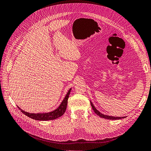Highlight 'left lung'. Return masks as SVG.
Wrapping results in <instances>:
<instances>
[{"label":"left lung","mask_w":151,"mask_h":151,"mask_svg":"<svg viewBox=\"0 0 151 151\" xmlns=\"http://www.w3.org/2000/svg\"><path fill=\"white\" fill-rule=\"evenodd\" d=\"M90 104H91V106L92 107V109L93 110L94 112L99 115V116H100L101 118H105V119H122V118H124L126 116L124 117H115V116H108V115H106V114H102L101 113H100L99 111H98L96 109V108L94 106V105H93V104L92 103L91 101H90Z\"/></svg>","instance_id":"obj_1"}]
</instances>
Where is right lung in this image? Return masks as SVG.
<instances>
[{
  "label": "right lung",
  "mask_w": 151,
  "mask_h": 151,
  "mask_svg": "<svg viewBox=\"0 0 151 151\" xmlns=\"http://www.w3.org/2000/svg\"><path fill=\"white\" fill-rule=\"evenodd\" d=\"M71 88L69 90L68 93L66 94L65 98L61 102V105H60L58 108L52 111L49 113H29L27 111L22 110L20 108H19V109L23 113L25 114L26 116H28L30 118H32L35 120H39V121H47V120H52L55 119L56 118H59L63 114L65 113L66 108L68 105V100L69 99V94L70 92Z\"/></svg>",
  "instance_id": "right-lung-1"
}]
</instances>
